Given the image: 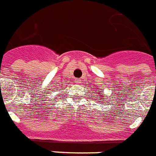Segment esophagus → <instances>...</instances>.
<instances>
[{"label":"esophagus","mask_w":156,"mask_h":156,"mask_svg":"<svg viewBox=\"0 0 156 156\" xmlns=\"http://www.w3.org/2000/svg\"><path fill=\"white\" fill-rule=\"evenodd\" d=\"M80 81H81V80H80V79L76 80V84H80Z\"/></svg>","instance_id":"34e87169"}]
</instances>
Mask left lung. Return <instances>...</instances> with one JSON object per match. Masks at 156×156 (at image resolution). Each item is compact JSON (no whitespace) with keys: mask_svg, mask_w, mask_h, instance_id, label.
<instances>
[{"mask_svg":"<svg viewBox=\"0 0 156 156\" xmlns=\"http://www.w3.org/2000/svg\"><path fill=\"white\" fill-rule=\"evenodd\" d=\"M98 96H99V97H98V101H101V99H105L104 96L101 95V94H100V93H98ZM93 98H95V97H93Z\"/></svg>","mask_w":156,"mask_h":156,"instance_id":"8db88e82","label":"left lung"}]
</instances>
